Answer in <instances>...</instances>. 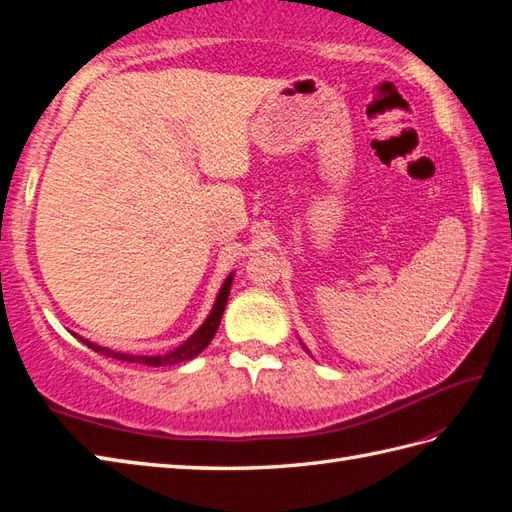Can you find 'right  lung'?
Here are the masks:
<instances>
[{
  "label": "right lung",
  "instance_id": "obj_1",
  "mask_svg": "<svg viewBox=\"0 0 512 512\" xmlns=\"http://www.w3.org/2000/svg\"><path fill=\"white\" fill-rule=\"evenodd\" d=\"M231 281H233V275L228 277L224 281V286L220 290V295H217V301L215 306L209 314V319H206L202 323V328L195 332L193 336H189L187 341H184L180 347H176V350L165 354V356H134V354H123V352H114L110 350V347H101L96 343H90L88 339H81L85 345L90 347V350L99 352L103 356H110V358H116V361H127V363H140V365H147V367H162V365H178L182 361H189V358L198 356L206 345L211 343V339L217 332V325H220V319L224 314V308H226V301H228V292H231Z\"/></svg>",
  "mask_w": 512,
  "mask_h": 512
}]
</instances>
